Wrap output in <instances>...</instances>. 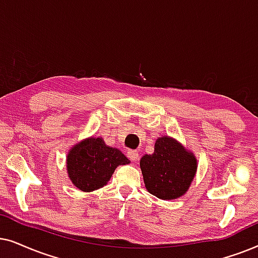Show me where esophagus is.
<instances>
[{
	"mask_svg": "<svg viewBox=\"0 0 258 258\" xmlns=\"http://www.w3.org/2000/svg\"><path fill=\"white\" fill-rule=\"evenodd\" d=\"M127 157L130 158V160L137 161V160H138V158H139L138 151H136V150H130L128 152H127Z\"/></svg>",
	"mask_w": 258,
	"mask_h": 258,
	"instance_id": "34e87169",
	"label": "esophagus"
}]
</instances>
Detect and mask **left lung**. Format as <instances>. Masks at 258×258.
<instances>
[{
    "mask_svg": "<svg viewBox=\"0 0 258 258\" xmlns=\"http://www.w3.org/2000/svg\"><path fill=\"white\" fill-rule=\"evenodd\" d=\"M197 158L172 137L161 136L154 152L140 159L144 183L151 195L171 201L186 194L197 172Z\"/></svg>",
    "mask_w": 258,
    "mask_h": 258,
    "instance_id": "8db88e82",
    "label": "left lung"
}]
</instances>
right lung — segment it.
<instances>
[{
  "label": "right lung",
  "instance_id": "add662e5",
  "mask_svg": "<svg viewBox=\"0 0 258 258\" xmlns=\"http://www.w3.org/2000/svg\"><path fill=\"white\" fill-rule=\"evenodd\" d=\"M131 163L121 151L106 145L101 137H89L68 151L66 166L72 184L84 192H92L108 183L119 165Z\"/></svg>",
  "mask_w": 258,
  "mask_h": 258
}]
</instances>
